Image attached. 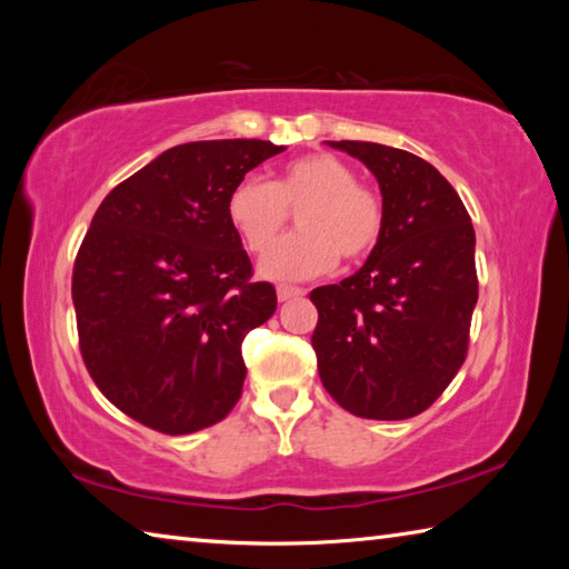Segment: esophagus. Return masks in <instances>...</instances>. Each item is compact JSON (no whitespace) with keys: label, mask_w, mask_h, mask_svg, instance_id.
I'll return each instance as SVG.
<instances>
[{"label":"esophagus","mask_w":569,"mask_h":569,"mask_svg":"<svg viewBox=\"0 0 569 569\" xmlns=\"http://www.w3.org/2000/svg\"><path fill=\"white\" fill-rule=\"evenodd\" d=\"M306 291L298 286H278V301H293V298H301Z\"/></svg>","instance_id":"34e87169"}]
</instances>
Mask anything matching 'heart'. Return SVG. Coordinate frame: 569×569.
Wrapping results in <instances>:
<instances>
[{
	"instance_id": "obj_1",
	"label": "heart",
	"mask_w": 569,
	"mask_h": 569,
	"mask_svg": "<svg viewBox=\"0 0 569 569\" xmlns=\"http://www.w3.org/2000/svg\"><path fill=\"white\" fill-rule=\"evenodd\" d=\"M296 212L298 234L272 243ZM228 220L250 253L263 256L261 273L296 281L331 271L336 261L359 263L373 253L387 226L383 200L329 152L288 160L273 182L246 178L230 190Z\"/></svg>"
}]
</instances>
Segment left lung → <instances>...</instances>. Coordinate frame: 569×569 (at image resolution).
I'll return each mask as SVG.
<instances>
[{
    "instance_id": "left-lung-1",
    "label": "left lung",
    "mask_w": 569,
    "mask_h": 569,
    "mask_svg": "<svg viewBox=\"0 0 569 569\" xmlns=\"http://www.w3.org/2000/svg\"><path fill=\"white\" fill-rule=\"evenodd\" d=\"M329 146L377 176L387 226L359 271L311 291L319 377L353 417L411 419L467 359L479 296L475 228L449 180L413 152L359 140Z\"/></svg>"
}]
</instances>
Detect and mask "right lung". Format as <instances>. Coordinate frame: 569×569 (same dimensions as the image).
Instances as JSON below:
<instances>
[{"instance_id": "obj_1", "label": "right lung", "mask_w": 569, "mask_h": 569, "mask_svg": "<svg viewBox=\"0 0 569 569\" xmlns=\"http://www.w3.org/2000/svg\"><path fill=\"white\" fill-rule=\"evenodd\" d=\"M266 140H200L162 152L108 192L74 258L82 361L98 389L160 435L223 421L243 393L246 333L276 313V288L228 220Z\"/></svg>"}]
</instances>
